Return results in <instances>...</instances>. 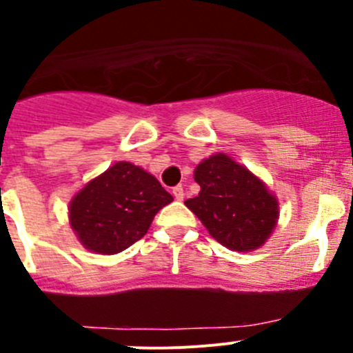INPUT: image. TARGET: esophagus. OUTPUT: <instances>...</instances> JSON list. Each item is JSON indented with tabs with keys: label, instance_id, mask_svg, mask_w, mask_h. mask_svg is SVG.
Wrapping results in <instances>:
<instances>
[{
	"label": "esophagus",
	"instance_id": "34e87169",
	"mask_svg": "<svg viewBox=\"0 0 353 353\" xmlns=\"http://www.w3.org/2000/svg\"><path fill=\"white\" fill-rule=\"evenodd\" d=\"M172 194H174V198H176V200H183L184 198V190H183V186H176V188H172Z\"/></svg>",
	"mask_w": 353,
	"mask_h": 353
}]
</instances>
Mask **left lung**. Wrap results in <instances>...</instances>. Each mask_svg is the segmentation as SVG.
Here are the masks:
<instances>
[{"label":"left lung","mask_w":353,"mask_h":353,"mask_svg":"<svg viewBox=\"0 0 353 353\" xmlns=\"http://www.w3.org/2000/svg\"><path fill=\"white\" fill-rule=\"evenodd\" d=\"M198 196L184 201L210 236L232 252H252L268 241L279 205L268 186L246 167L215 153L194 169Z\"/></svg>","instance_id":"8db88e82"}]
</instances>
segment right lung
I'll return each mask as SVG.
<instances>
[{"instance_id": "1", "label": "right lung", "mask_w": 353, "mask_h": 353, "mask_svg": "<svg viewBox=\"0 0 353 353\" xmlns=\"http://www.w3.org/2000/svg\"><path fill=\"white\" fill-rule=\"evenodd\" d=\"M172 200L152 174L117 162L72 198L68 221L84 248L114 255L141 239L157 212Z\"/></svg>"}]
</instances>
